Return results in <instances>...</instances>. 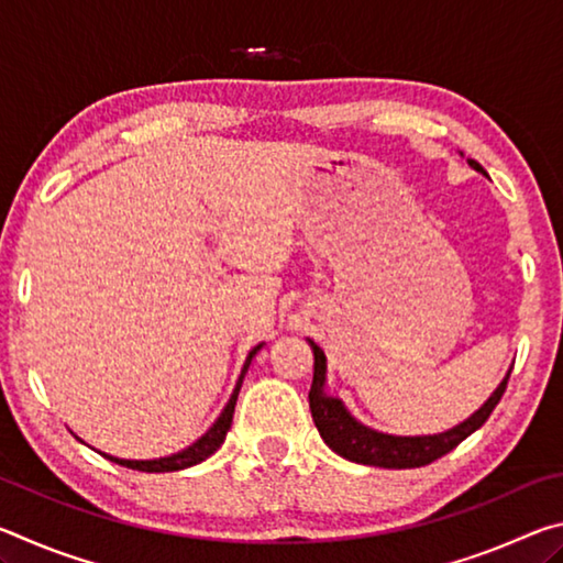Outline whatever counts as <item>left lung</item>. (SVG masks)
Here are the masks:
<instances>
[{"label":"left lung","instance_id":"8db88e82","mask_svg":"<svg viewBox=\"0 0 563 563\" xmlns=\"http://www.w3.org/2000/svg\"><path fill=\"white\" fill-rule=\"evenodd\" d=\"M464 156V154H460ZM474 170L484 174V168L476 164V161L466 158ZM308 345L312 350V357H316V365H312V385H310V412L312 422H316L318 432L332 452L345 456L350 462L367 464V466H385V470H415V466H424L434 460H440L446 452H452L456 444L464 442L472 432L479 430V427L487 422L494 407L499 405V399L507 389V379L511 375H504L497 389L487 397L479 409L464 419V422L450 427V430L437 432V434H387L373 430V427L362 424L360 419L350 415L340 397L328 393V357L322 347L308 338Z\"/></svg>","mask_w":563,"mask_h":563}]
</instances>
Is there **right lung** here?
I'll list each match as a JSON object with an SVG mask.
<instances>
[{"instance_id":"1","label":"right lung","mask_w":563,"mask_h":563,"mask_svg":"<svg viewBox=\"0 0 563 563\" xmlns=\"http://www.w3.org/2000/svg\"><path fill=\"white\" fill-rule=\"evenodd\" d=\"M263 345H265V342H261V345H255L251 352H247V357H245L243 367H241V375H238V383L233 387V395L225 402L223 412L218 415V419H216L211 427H208L206 434L198 437V440L194 444H188L186 450H180L176 454H168V456H158V460H119V456H111L107 452H99V454H103L111 462H117L121 466H129V470H139V472H178V470H188V466L206 462L208 456L221 450V444L225 442V434H228V430H231V424H233L235 399H238V393H241L243 377L247 373V367H251L253 357L258 355V350Z\"/></svg>"}]
</instances>
